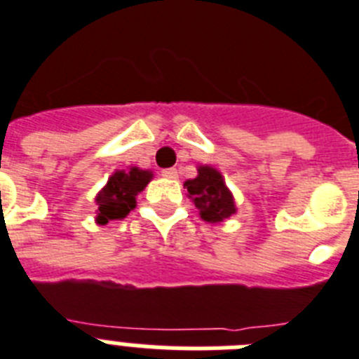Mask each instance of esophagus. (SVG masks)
<instances>
[{"label": "esophagus", "instance_id": "34e87169", "mask_svg": "<svg viewBox=\"0 0 359 359\" xmlns=\"http://www.w3.org/2000/svg\"><path fill=\"white\" fill-rule=\"evenodd\" d=\"M161 175L166 177V179H177V177H179V172H177L175 168H168V170H163V172H161Z\"/></svg>", "mask_w": 359, "mask_h": 359}]
</instances>
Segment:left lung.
<instances>
[{
    "instance_id": "8db88e82",
    "label": "left lung",
    "mask_w": 359,
    "mask_h": 359,
    "mask_svg": "<svg viewBox=\"0 0 359 359\" xmlns=\"http://www.w3.org/2000/svg\"><path fill=\"white\" fill-rule=\"evenodd\" d=\"M184 186L187 187L189 198L195 202V208L205 222L216 224L236 212L234 198L215 168L200 166L198 177L187 180Z\"/></svg>"
}]
</instances>
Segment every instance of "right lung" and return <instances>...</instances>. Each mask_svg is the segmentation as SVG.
<instances>
[{
    "instance_id": "1",
    "label": "right lung",
    "mask_w": 359,
    "mask_h": 359,
    "mask_svg": "<svg viewBox=\"0 0 359 359\" xmlns=\"http://www.w3.org/2000/svg\"><path fill=\"white\" fill-rule=\"evenodd\" d=\"M151 179L150 172L140 168H130L127 172H116L109 179L107 186L96 196L98 216L96 222L100 225L109 224L111 219H121L135 208V196L144 189Z\"/></svg>"
}]
</instances>
